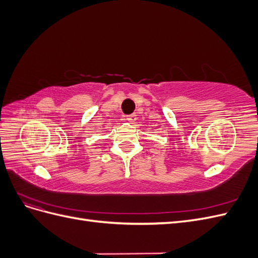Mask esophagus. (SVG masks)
I'll return each mask as SVG.
<instances>
[{"label": "esophagus", "instance_id": "1", "mask_svg": "<svg viewBox=\"0 0 258 258\" xmlns=\"http://www.w3.org/2000/svg\"><path fill=\"white\" fill-rule=\"evenodd\" d=\"M136 119H137V115L136 114H131V115L126 116V120L129 121V122H134Z\"/></svg>", "mask_w": 258, "mask_h": 258}]
</instances>
